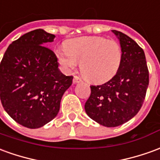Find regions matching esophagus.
<instances>
[{"label":"esophagus","mask_w":160,"mask_h":160,"mask_svg":"<svg viewBox=\"0 0 160 160\" xmlns=\"http://www.w3.org/2000/svg\"><path fill=\"white\" fill-rule=\"evenodd\" d=\"M82 82V79L78 77V76H75L74 78H73V82L74 83H78V82Z\"/></svg>","instance_id":"obj_1"}]
</instances>
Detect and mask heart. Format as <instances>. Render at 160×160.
I'll return each instance as SVG.
<instances>
[{"instance_id":"heart-1","label":"heart","mask_w":160,"mask_h":160,"mask_svg":"<svg viewBox=\"0 0 160 160\" xmlns=\"http://www.w3.org/2000/svg\"><path fill=\"white\" fill-rule=\"evenodd\" d=\"M64 51H58L57 58L65 71H73L80 63L81 73L94 83H102L114 78L122 61L118 42L100 36H83L69 39Z\"/></svg>"}]
</instances>
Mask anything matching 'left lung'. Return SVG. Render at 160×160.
Instances as JSON below:
<instances>
[{
    "label": "left lung",
    "instance_id": "obj_1",
    "mask_svg": "<svg viewBox=\"0 0 160 160\" xmlns=\"http://www.w3.org/2000/svg\"><path fill=\"white\" fill-rule=\"evenodd\" d=\"M122 51L118 72L102 85H91L84 105L86 114L101 125L114 128L124 124L140 111L149 84V72L143 49L122 32L112 30Z\"/></svg>",
    "mask_w": 160,
    "mask_h": 160
}]
</instances>
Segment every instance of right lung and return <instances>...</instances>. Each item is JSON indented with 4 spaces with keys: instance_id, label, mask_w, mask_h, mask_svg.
Listing matches in <instances>:
<instances>
[{
    "instance_id": "add662e5",
    "label": "right lung",
    "mask_w": 160,
    "mask_h": 160,
    "mask_svg": "<svg viewBox=\"0 0 160 160\" xmlns=\"http://www.w3.org/2000/svg\"><path fill=\"white\" fill-rule=\"evenodd\" d=\"M55 35L36 29L12 42L1 62V102L17 123L38 128L59 111L72 76L58 69L55 53L43 46Z\"/></svg>"
}]
</instances>
